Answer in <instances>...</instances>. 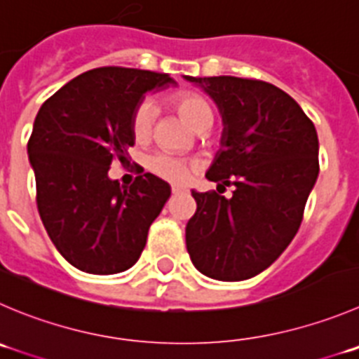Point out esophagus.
<instances>
[{
	"instance_id": "34e87169",
	"label": "esophagus",
	"mask_w": 359,
	"mask_h": 359,
	"mask_svg": "<svg viewBox=\"0 0 359 359\" xmlns=\"http://www.w3.org/2000/svg\"><path fill=\"white\" fill-rule=\"evenodd\" d=\"M170 192H172L174 196H176V194L183 192V189H182V187H176V185H172V189H170Z\"/></svg>"
}]
</instances>
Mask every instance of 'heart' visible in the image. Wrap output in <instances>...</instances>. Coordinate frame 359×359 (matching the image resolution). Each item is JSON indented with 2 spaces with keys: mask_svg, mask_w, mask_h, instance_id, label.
Segmentation results:
<instances>
[{
  "mask_svg": "<svg viewBox=\"0 0 359 359\" xmlns=\"http://www.w3.org/2000/svg\"><path fill=\"white\" fill-rule=\"evenodd\" d=\"M172 105L182 114V118L192 126L194 130L203 134L208 132L213 125V109L208 104L206 98L196 93H180L172 97ZM156 107L149 98H142L135 105L132 112L130 128L135 141H146L149 137L155 125ZM146 167L156 176L163 177L167 182L185 183L190 176V165L183 158L167 155V153H153L146 158Z\"/></svg>",
  "mask_w": 359,
  "mask_h": 359,
  "instance_id": "b5f03b06",
  "label": "heart"
}]
</instances>
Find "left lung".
Returning a JSON list of instances; mask_svg holds the SVG:
<instances>
[{
	"label": "left lung",
	"instance_id": "8db88e82",
	"mask_svg": "<svg viewBox=\"0 0 359 359\" xmlns=\"http://www.w3.org/2000/svg\"><path fill=\"white\" fill-rule=\"evenodd\" d=\"M185 79L213 98L224 123L222 148L206 172L218 192L192 190L197 211L187 224V250L210 278H252L280 257L302 225L319 174L316 126L294 98L264 81ZM231 184L233 197L220 196Z\"/></svg>",
	"mask_w": 359,
	"mask_h": 359
}]
</instances>
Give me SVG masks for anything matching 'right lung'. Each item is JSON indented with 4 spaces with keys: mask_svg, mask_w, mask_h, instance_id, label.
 <instances>
[{
    "mask_svg": "<svg viewBox=\"0 0 359 359\" xmlns=\"http://www.w3.org/2000/svg\"><path fill=\"white\" fill-rule=\"evenodd\" d=\"M165 84H174L167 74L93 68L47 98L36 114L28 141L36 206L54 247L81 271L132 268L170 197V187L155 174L137 170L130 187L109 177L112 160L128 162L135 105Z\"/></svg>",
    "mask_w": 359,
    "mask_h": 359,
    "instance_id": "add662e5",
    "label": "right lung"
}]
</instances>
